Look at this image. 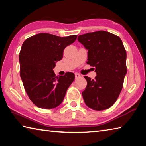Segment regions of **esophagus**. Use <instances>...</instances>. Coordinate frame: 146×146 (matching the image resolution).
Instances as JSON below:
<instances>
[{
	"instance_id": "obj_1",
	"label": "esophagus",
	"mask_w": 146,
	"mask_h": 146,
	"mask_svg": "<svg viewBox=\"0 0 146 146\" xmlns=\"http://www.w3.org/2000/svg\"><path fill=\"white\" fill-rule=\"evenodd\" d=\"M75 78H80V76H81L80 75H79L78 73H75Z\"/></svg>"
}]
</instances>
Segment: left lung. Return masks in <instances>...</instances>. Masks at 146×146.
<instances>
[{
	"mask_svg": "<svg viewBox=\"0 0 146 146\" xmlns=\"http://www.w3.org/2000/svg\"><path fill=\"white\" fill-rule=\"evenodd\" d=\"M78 41L88 50L87 64L95 68L97 76H87V86L82 92L89 108L96 111L114 104L123 88L127 73L126 51L119 36L106 31L81 35Z\"/></svg>",
	"mask_w": 146,
	"mask_h": 146,
	"instance_id": "obj_1",
	"label": "left lung"
}]
</instances>
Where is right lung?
<instances>
[{
	"mask_svg": "<svg viewBox=\"0 0 146 146\" xmlns=\"http://www.w3.org/2000/svg\"><path fill=\"white\" fill-rule=\"evenodd\" d=\"M77 35L60 37L40 33L27 38L19 53L20 75L29 99L38 108H55L62 102L75 75L68 72L56 76L55 62L63 57L66 46L76 40Z\"/></svg>",
	"mask_w": 146,
	"mask_h": 146,
	"instance_id": "add662e5",
	"label": "right lung"
}]
</instances>
